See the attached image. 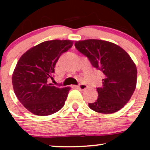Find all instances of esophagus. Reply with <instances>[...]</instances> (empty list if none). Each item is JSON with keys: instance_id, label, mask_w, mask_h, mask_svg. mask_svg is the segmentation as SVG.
Returning a JSON list of instances; mask_svg holds the SVG:
<instances>
[{"instance_id": "obj_1", "label": "esophagus", "mask_w": 150, "mask_h": 150, "mask_svg": "<svg viewBox=\"0 0 150 150\" xmlns=\"http://www.w3.org/2000/svg\"><path fill=\"white\" fill-rule=\"evenodd\" d=\"M74 87H76V88L81 89V90H85L87 88V86L85 85V84H80V85H77V86H74Z\"/></svg>"}]
</instances>
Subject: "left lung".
<instances>
[{
	"label": "left lung",
	"instance_id": "1",
	"mask_svg": "<svg viewBox=\"0 0 150 150\" xmlns=\"http://www.w3.org/2000/svg\"><path fill=\"white\" fill-rule=\"evenodd\" d=\"M75 46L104 75L102 86L97 88L98 99L89 103V107L105 114L121 109L131 98L137 83V68L128 53L113 43L99 39L78 41Z\"/></svg>",
	"mask_w": 150,
	"mask_h": 150
}]
</instances>
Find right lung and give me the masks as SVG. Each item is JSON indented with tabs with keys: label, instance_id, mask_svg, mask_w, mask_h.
<instances>
[{
	"label": "right lung",
	"instance_id": "right-lung-1",
	"mask_svg": "<svg viewBox=\"0 0 150 150\" xmlns=\"http://www.w3.org/2000/svg\"><path fill=\"white\" fill-rule=\"evenodd\" d=\"M73 44L71 40L46 41L31 48L19 59L12 77L13 89L20 103L33 114L49 116L64 106L70 87L59 88L48 80L53 79L60 56Z\"/></svg>",
	"mask_w": 150,
	"mask_h": 150
}]
</instances>
